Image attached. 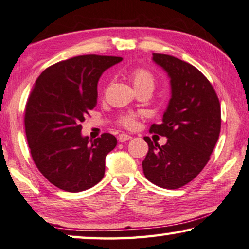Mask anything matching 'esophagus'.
I'll return each instance as SVG.
<instances>
[{
  "instance_id": "34e87169",
  "label": "esophagus",
  "mask_w": 249,
  "mask_h": 249,
  "mask_svg": "<svg viewBox=\"0 0 249 249\" xmlns=\"http://www.w3.org/2000/svg\"><path fill=\"white\" fill-rule=\"evenodd\" d=\"M131 136H129V135H125V133H120L119 136H118V140L120 141V142H125V141H128V140H130L131 139Z\"/></svg>"
}]
</instances>
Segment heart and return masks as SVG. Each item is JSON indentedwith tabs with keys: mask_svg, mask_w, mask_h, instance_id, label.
<instances>
[{
	"mask_svg": "<svg viewBox=\"0 0 249 249\" xmlns=\"http://www.w3.org/2000/svg\"><path fill=\"white\" fill-rule=\"evenodd\" d=\"M129 80L135 91L141 89L154 90L156 79L154 74L147 69L138 68L130 72ZM119 124L127 129H133L137 125V116L135 113H125L119 118Z\"/></svg>",
	"mask_w": 249,
	"mask_h": 249,
	"instance_id": "obj_1",
	"label": "heart"
}]
</instances>
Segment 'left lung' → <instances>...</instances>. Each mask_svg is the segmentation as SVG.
Here are the masks:
<instances>
[{
  "instance_id": "8db88e82",
  "label": "left lung",
  "mask_w": 249,
  "mask_h": 249,
  "mask_svg": "<svg viewBox=\"0 0 249 249\" xmlns=\"http://www.w3.org/2000/svg\"><path fill=\"white\" fill-rule=\"evenodd\" d=\"M152 61L169 76L171 98L161 124L150 128L167 142L159 146L144 137L149 150L142 169L155 185L177 189L207 164L220 132V103L207 78L194 66L159 53L152 54Z\"/></svg>"
}]
</instances>
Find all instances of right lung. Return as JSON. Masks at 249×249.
Masks as SVG:
<instances>
[{
    "label": "right lung",
    "mask_w": 249,
    "mask_h": 249,
    "mask_svg": "<svg viewBox=\"0 0 249 249\" xmlns=\"http://www.w3.org/2000/svg\"><path fill=\"white\" fill-rule=\"evenodd\" d=\"M122 58L80 55L42 72L25 107V133L33 161L58 188L78 193L105 176L106 157L117 146L116 137L82 136L81 124L97 105L98 81Z\"/></svg>",
    "instance_id": "obj_1"
}]
</instances>
